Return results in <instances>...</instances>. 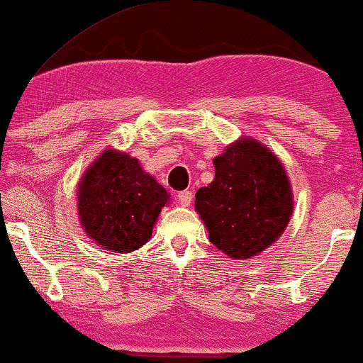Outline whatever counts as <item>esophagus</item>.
I'll return each mask as SVG.
<instances>
[{
	"label": "esophagus",
	"mask_w": 363,
	"mask_h": 363,
	"mask_svg": "<svg viewBox=\"0 0 363 363\" xmlns=\"http://www.w3.org/2000/svg\"><path fill=\"white\" fill-rule=\"evenodd\" d=\"M177 200L180 203L182 206H190V203L193 200V193L190 190H185V191H180L177 195Z\"/></svg>",
	"instance_id": "esophagus-1"
}]
</instances>
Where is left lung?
Listing matches in <instances>:
<instances>
[{
	"instance_id": "1",
	"label": "left lung",
	"mask_w": 363,
	"mask_h": 363,
	"mask_svg": "<svg viewBox=\"0 0 363 363\" xmlns=\"http://www.w3.org/2000/svg\"><path fill=\"white\" fill-rule=\"evenodd\" d=\"M215 180L196 191L208 238L231 259H250L284 233L294 210L286 168L256 138L241 137L215 157Z\"/></svg>"
}]
</instances>
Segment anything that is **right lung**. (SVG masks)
<instances>
[{"mask_svg":"<svg viewBox=\"0 0 363 363\" xmlns=\"http://www.w3.org/2000/svg\"><path fill=\"white\" fill-rule=\"evenodd\" d=\"M170 195L140 162L106 148L84 172L77 185V215L82 230L102 250L132 252L150 240Z\"/></svg>","mask_w":363,"mask_h":363,"instance_id":"1","label":"right lung"}]
</instances>
